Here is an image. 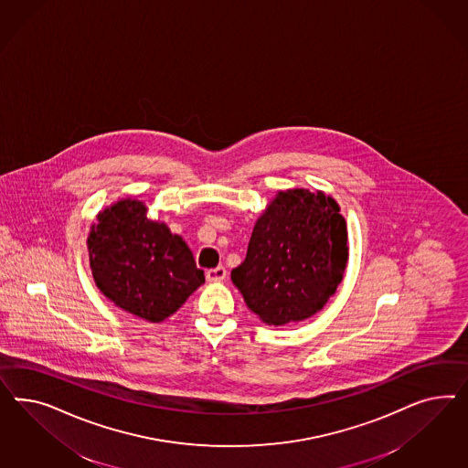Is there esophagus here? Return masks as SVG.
Wrapping results in <instances>:
<instances>
[{
  "label": "esophagus",
  "mask_w": 468,
  "mask_h": 468,
  "mask_svg": "<svg viewBox=\"0 0 468 468\" xmlns=\"http://www.w3.org/2000/svg\"><path fill=\"white\" fill-rule=\"evenodd\" d=\"M207 282H223L227 278V270L223 266H218L214 270L206 271Z\"/></svg>",
  "instance_id": "esophagus-1"
}]
</instances>
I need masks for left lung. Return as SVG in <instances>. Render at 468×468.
<instances>
[{"label": "left lung", "mask_w": 468, "mask_h": 468, "mask_svg": "<svg viewBox=\"0 0 468 468\" xmlns=\"http://www.w3.org/2000/svg\"><path fill=\"white\" fill-rule=\"evenodd\" d=\"M346 240L335 198L321 190H282L257 219L247 257L231 271V282L270 326L309 319L343 280Z\"/></svg>", "instance_id": "obj_1"}]
</instances>
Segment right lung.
<instances>
[{"mask_svg": "<svg viewBox=\"0 0 468 468\" xmlns=\"http://www.w3.org/2000/svg\"><path fill=\"white\" fill-rule=\"evenodd\" d=\"M145 213L135 198L101 211L87 237L89 262L101 293L116 307L161 323L204 283V271L182 237Z\"/></svg>", "mask_w": 468, "mask_h": 468, "instance_id": "1", "label": "right lung"}]
</instances>
